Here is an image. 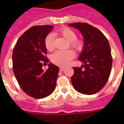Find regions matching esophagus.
Masks as SVG:
<instances>
[{
	"label": "esophagus",
	"mask_w": 124,
	"mask_h": 124,
	"mask_svg": "<svg viewBox=\"0 0 124 124\" xmlns=\"http://www.w3.org/2000/svg\"><path fill=\"white\" fill-rule=\"evenodd\" d=\"M64 70H65V68L64 67L60 68V72H63V71H64Z\"/></svg>",
	"instance_id": "34e87169"
}]
</instances>
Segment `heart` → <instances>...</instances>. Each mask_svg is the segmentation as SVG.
Instances as JSON below:
<instances>
[{
  "label": "heart",
  "mask_w": 124,
  "mask_h": 124,
  "mask_svg": "<svg viewBox=\"0 0 124 124\" xmlns=\"http://www.w3.org/2000/svg\"><path fill=\"white\" fill-rule=\"evenodd\" d=\"M58 33L70 42V47L77 52H81L84 48V42L82 40L76 39L77 34L71 28L64 27L58 31ZM54 36L53 34H48L44 40L45 47L48 51L54 49ZM75 56L74 52L71 50L65 51H56L52 55L51 60L54 64L60 66H66Z\"/></svg>",
  "instance_id": "obj_1"
}]
</instances>
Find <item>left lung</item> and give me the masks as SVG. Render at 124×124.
I'll list each match as a JSON object with an SVG mask.
<instances>
[{"instance_id": "left-lung-1", "label": "left lung", "mask_w": 124, "mask_h": 124, "mask_svg": "<svg viewBox=\"0 0 124 124\" xmlns=\"http://www.w3.org/2000/svg\"><path fill=\"white\" fill-rule=\"evenodd\" d=\"M80 31L84 37V48L78 60L81 67H74L71 78L73 87L78 92L92 95L103 88L109 79L112 57L109 42L98 28L88 23L68 24Z\"/></svg>"}]
</instances>
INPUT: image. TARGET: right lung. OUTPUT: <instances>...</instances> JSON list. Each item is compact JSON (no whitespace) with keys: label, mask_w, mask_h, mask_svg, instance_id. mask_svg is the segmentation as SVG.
Listing matches in <instances>:
<instances>
[{"label":"right lung","mask_w":124,"mask_h":124,"mask_svg":"<svg viewBox=\"0 0 124 124\" xmlns=\"http://www.w3.org/2000/svg\"><path fill=\"white\" fill-rule=\"evenodd\" d=\"M53 26H34L18 39L12 53V70L19 86L28 96L44 98L55 90L59 68L50 62L48 69L42 68L49 62L45 56L46 36Z\"/></svg>","instance_id":"right-lung-1"}]
</instances>
